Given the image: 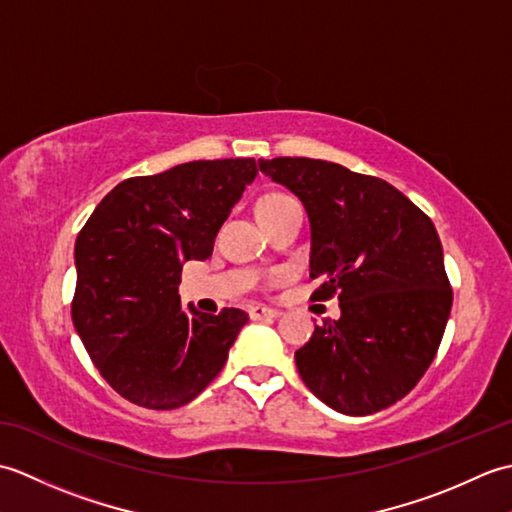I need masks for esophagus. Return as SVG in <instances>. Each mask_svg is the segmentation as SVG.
<instances>
[{"label": "esophagus", "mask_w": 512, "mask_h": 512, "mask_svg": "<svg viewBox=\"0 0 512 512\" xmlns=\"http://www.w3.org/2000/svg\"><path fill=\"white\" fill-rule=\"evenodd\" d=\"M250 319L253 321H264V319H277L281 317V310H275V308H266V306H253L248 310Z\"/></svg>", "instance_id": "obj_1"}]
</instances>
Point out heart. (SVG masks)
I'll list each match as a JSON object with an SVG mask.
<instances>
[{"label": "heart", "instance_id": "1", "mask_svg": "<svg viewBox=\"0 0 512 512\" xmlns=\"http://www.w3.org/2000/svg\"><path fill=\"white\" fill-rule=\"evenodd\" d=\"M286 200H290V198H288V195H284V193H268V195H264L262 200L257 202V213H262V211L270 209V206L281 204V202H286ZM277 279H279V277H277Z\"/></svg>", "mask_w": 512, "mask_h": 512}]
</instances>
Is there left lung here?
I'll use <instances>...</instances> for the list:
<instances>
[{
	"mask_svg": "<svg viewBox=\"0 0 512 512\" xmlns=\"http://www.w3.org/2000/svg\"><path fill=\"white\" fill-rule=\"evenodd\" d=\"M310 220L317 299L339 295L341 319L295 352L303 383L345 416L405 398L436 356L453 292L436 226L389 182L328 160H259Z\"/></svg>",
	"mask_w": 512,
	"mask_h": 512,
	"instance_id": "left-lung-1",
	"label": "left lung"
}]
</instances>
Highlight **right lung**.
<instances>
[{
	"label": "right lung",
	"mask_w": 512,
	"mask_h": 512,
	"mask_svg": "<svg viewBox=\"0 0 512 512\" xmlns=\"http://www.w3.org/2000/svg\"><path fill=\"white\" fill-rule=\"evenodd\" d=\"M255 176L253 158H226L123 180L76 237V334L101 376L134 405L178 409L222 372L248 314L182 308L178 286L184 264L211 257L217 231Z\"/></svg>",
	"instance_id": "add662e5"
}]
</instances>
